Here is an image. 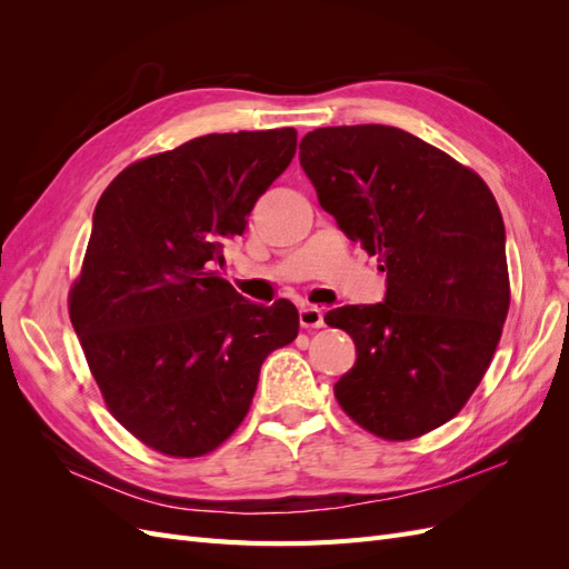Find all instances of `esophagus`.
<instances>
[{
    "mask_svg": "<svg viewBox=\"0 0 569 569\" xmlns=\"http://www.w3.org/2000/svg\"><path fill=\"white\" fill-rule=\"evenodd\" d=\"M299 322L306 330H318V327L325 325V318L318 306H303L299 311Z\"/></svg>",
    "mask_w": 569,
    "mask_h": 569,
    "instance_id": "34e87169",
    "label": "esophagus"
}]
</instances>
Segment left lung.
Returning <instances> with one entry per match:
<instances>
[{
	"instance_id": "left-lung-1",
	"label": "left lung",
	"mask_w": 569,
	"mask_h": 569,
	"mask_svg": "<svg viewBox=\"0 0 569 569\" xmlns=\"http://www.w3.org/2000/svg\"><path fill=\"white\" fill-rule=\"evenodd\" d=\"M299 161L339 230L387 272L382 303L325 316L356 343L337 401L389 441L432 432L468 403L508 316L506 228L491 189L391 126L318 128Z\"/></svg>"
}]
</instances>
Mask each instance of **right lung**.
<instances>
[{
    "instance_id": "obj_1",
    "label": "right lung",
    "mask_w": 569,
    "mask_h": 569,
    "mask_svg": "<svg viewBox=\"0 0 569 569\" xmlns=\"http://www.w3.org/2000/svg\"><path fill=\"white\" fill-rule=\"evenodd\" d=\"M297 153V130L203 134L128 166L97 201L68 311L111 416L149 449L197 458L249 412L297 306H258L211 272Z\"/></svg>"
}]
</instances>
